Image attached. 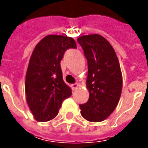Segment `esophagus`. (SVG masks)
<instances>
[{"label": "esophagus", "mask_w": 148, "mask_h": 148, "mask_svg": "<svg viewBox=\"0 0 148 148\" xmlns=\"http://www.w3.org/2000/svg\"><path fill=\"white\" fill-rule=\"evenodd\" d=\"M78 86H79L78 83H74V84H72V85H71V88H72V90H76V89H77Z\"/></svg>", "instance_id": "1"}]
</instances>
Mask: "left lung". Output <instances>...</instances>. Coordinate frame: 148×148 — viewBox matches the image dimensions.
I'll use <instances>...</instances> for the list:
<instances>
[{"label": "left lung", "instance_id": "8db88e82", "mask_svg": "<svg viewBox=\"0 0 148 148\" xmlns=\"http://www.w3.org/2000/svg\"><path fill=\"white\" fill-rule=\"evenodd\" d=\"M88 63L86 87L90 97L80 105L81 114L91 122H100L114 111L122 91L121 66L109 41L93 34L77 38Z\"/></svg>", "mask_w": 148, "mask_h": 148}]
</instances>
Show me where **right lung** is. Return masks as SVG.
Returning a JSON list of instances; mask_svg holds the SVG:
<instances>
[{"label":"right lung","mask_w":148,"mask_h":148,"mask_svg":"<svg viewBox=\"0 0 148 148\" xmlns=\"http://www.w3.org/2000/svg\"><path fill=\"white\" fill-rule=\"evenodd\" d=\"M76 47L71 37L49 35L34 49L26 73L25 93L37 121L54 119L62 101L71 96V89L62 79L60 62L67 49Z\"/></svg>","instance_id":"right-lung-1"}]
</instances>
